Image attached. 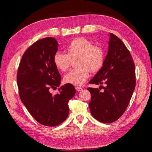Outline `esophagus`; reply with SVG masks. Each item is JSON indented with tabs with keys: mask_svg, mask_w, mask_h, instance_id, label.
<instances>
[{
	"mask_svg": "<svg viewBox=\"0 0 152 152\" xmlns=\"http://www.w3.org/2000/svg\"><path fill=\"white\" fill-rule=\"evenodd\" d=\"M75 89L77 91H82V89L81 88V87H75Z\"/></svg>",
	"mask_w": 152,
	"mask_h": 152,
	"instance_id": "obj_1",
	"label": "esophagus"
}]
</instances>
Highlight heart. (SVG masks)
Returning <instances> with one entry per match:
<instances>
[{
	"label": "heart",
	"instance_id": "heart-1",
	"mask_svg": "<svg viewBox=\"0 0 152 152\" xmlns=\"http://www.w3.org/2000/svg\"><path fill=\"white\" fill-rule=\"evenodd\" d=\"M66 54L58 51L54 54L53 62L58 70L66 72L75 61V69L71 70L63 78L65 83L80 86L88 79L91 72H99L104 63V49L94 45L92 41L84 37L72 40L66 47Z\"/></svg>",
	"mask_w": 152,
	"mask_h": 152
}]
</instances>
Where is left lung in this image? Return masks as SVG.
Segmentation results:
<instances>
[{
	"mask_svg": "<svg viewBox=\"0 0 152 152\" xmlns=\"http://www.w3.org/2000/svg\"><path fill=\"white\" fill-rule=\"evenodd\" d=\"M108 54L102 69L89 82L105 84L88 87L91 115L99 122L112 123L126 111L136 86L135 65L129 50L118 37L110 33ZM101 86V87H102Z\"/></svg>",
	"mask_w": 152,
	"mask_h": 152,
	"instance_id": "obj_1",
	"label": "left lung"
}]
</instances>
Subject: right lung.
<instances>
[{"mask_svg":"<svg viewBox=\"0 0 152 152\" xmlns=\"http://www.w3.org/2000/svg\"><path fill=\"white\" fill-rule=\"evenodd\" d=\"M54 38L38 40L23 55L17 73L20 97L31 115L43 126L54 127L66 120L68 102L75 94L72 84H66L53 94L51 89L59 86L61 75L53 62L58 51Z\"/></svg>","mask_w":152,"mask_h":152,"instance_id":"right-lung-1","label":"right lung"}]
</instances>
